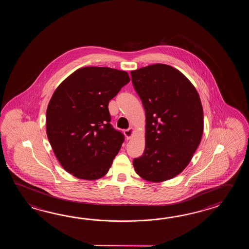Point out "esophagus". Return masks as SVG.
I'll use <instances>...</instances> for the list:
<instances>
[{
	"instance_id": "1",
	"label": "esophagus",
	"mask_w": 249,
	"mask_h": 249,
	"mask_svg": "<svg viewBox=\"0 0 249 249\" xmlns=\"http://www.w3.org/2000/svg\"><path fill=\"white\" fill-rule=\"evenodd\" d=\"M124 135H125V137H126L127 140L131 139L132 136V133H133V128H129V129L124 130Z\"/></svg>"
}]
</instances>
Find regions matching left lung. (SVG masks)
I'll return each mask as SVG.
<instances>
[{
	"label": "left lung",
	"instance_id": "left-lung-1",
	"mask_svg": "<svg viewBox=\"0 0 249 249\" xmlns=\"http://www.w3.org/2000/svg\"><path fill=\"white\" fill-rule=\"evenodd\" d=\"M146 115V145L133 159L137 175L170 180L191 162L201 141L204 114L196 88L179 70L155 64L131 72Z\"/></svg>",
	"mask_w": 249,
	"mask_h": 249
}]
</instances>
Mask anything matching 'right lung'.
Segmentation results:
<instances>
[{
    "label": "right lung",
    "instance_id": "right-lung-1",
    "mask_svg": "<svg viewBox=\"0 0 249 249\" xmlns=\"http://www.w3.org/2000/svg\"><path fill=\"white\" fill-rule=\"evenodd\" d=\"M130 82L125 71L87 67L58 85L48 105L46 132L56 158L79 179L103 177L124 136L112 126L108 103Z\"/></svg>",
    "mask_w": 249,
    "mask_h": 249
}]
</instances>
